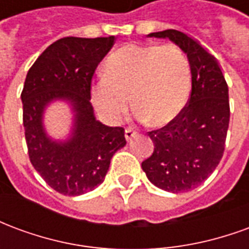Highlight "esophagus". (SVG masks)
<instances>
[{
    "mask_svg": "<svg viewBox=\"0 0 249 249\" xmlns=\"http://www.w3.org/2000/svg\"><path fill=\"white\" fill-rule=\"evenodd\" d=\"M136 136H137V132H136L133 128H126V129H125V137H126V140L128 141L132 140Z\"/></svg>",
    "mask_w": 249,
    "mask_h": 249,
    "instance_id": "34e87169",
    "label": "esophagus"
}]
</instances>
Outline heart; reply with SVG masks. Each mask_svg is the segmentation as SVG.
<instances>
[{"label":"heart","instance_id":"obj_1","mask_svg":"<svg viewBox=\"0 0 249 249\" xmlns=\"http://www.w3.org/2000/svg\"><path fill=\"white\" fill-rule=\"evenodd\" d=\"M191 89L187 54L173 44H129L113 52L92 87V103L112 123L136 107V117L165 125L181 113ZM131 98H129V96Z\"/></svg>","mask_w":249,"mask_h":249}]
</instances>
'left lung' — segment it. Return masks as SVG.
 <instances>
[{"instance_id": "8db88e82", "label": "left lung", "mask_w": 249, "mask_h": 249, "mask_svg": "<svg viewBox=\"0 0 249 249\" xmlns=\"http://www.w3.org/2000/svg\"><path fill=\"white\" fill-rule=\"evenodd\" d=\"M149 37L169 38L187 53L192 89L176 119L148 132L155 149L141 168L156 187L188 192L204 183L223 157L230 125L228 85L216 58L185 33L168 29Z\"/></svg>"}]
</instances>
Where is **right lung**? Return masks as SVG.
Segmentation results:
<instances>
[{
	"mask_svg": "<svg viewBox=\"0 0 249 249\" xmlns=\"http://www.w3.org/2000/svg\"><path fill=\"white\" fill-rule=\"evenodd\" d=\"M113 36L64 37L53 42L30 66L25 78L22 121L32 165L56 192L78 196L104 181L110 159L126 144L123 126L96 121L90 104L96 68L114 45ZM57 98L76 110V128L64 144L51 142L42 129V112Z\"/></svg>",
	"mask_w": 249,
	"mask_h": 249,
	"instance_id": "right-lung-1",
	"label": "right lung"
}]
</instances>
